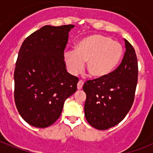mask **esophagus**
Wrapping results in <instances>:
<instances>
[{
	"mask_svg": "<svg viewBox=\"0 0 153 153\" xmlns=\"http://www.w3.org/2000/svg\"><path fill=\"white\" fill-rule=\"evenodd\" d=\"M83 81L82 80H79V82H78V84H77V88H78V90H80V89H82V86H83Z\"/></svg>",
	"mask_w": 153,
	"mask_h": 153,
	"instance_id": "34e87169",
	"label": "esophagus"
}]
</instances>
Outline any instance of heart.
Listing matches in <instances>:
<instances>
[{
  "instance_id": "b5f03b06",
  "label": "heart",
  "mask_w": 153,
  "mask_h": 153,
  "mask_svg": "<svg viewBox=\"0 0 153 153\" xmlns=\"http://www.w3.org/2000/svg\"><path fill=\"white\" fill-rule=\"evenodd\" d=\"M123 55V48L109 36L94 34L84 37L74 51L64 53L65 63L70 73L78 74L86 62V71L93 78L101 79L115 70Z\"/></svg>"
}]
</instances>
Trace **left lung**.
Returning a JSON list of instances; mask_svg holds the SVG:
<instances>
[{
    "instance_id": "left-lung-1",
    "label": "left lung",
    "mask_w": 153,
    "mask_h": 153,
    "mask_svg": "<svg viewBox=\"0 0 153 153\" xmlns=\"http://www.w3.org/2000/svg\"><path fill=\"white\" fill-rule=\"evenodd\" d=\"M126 51L121 64L109 75L87 80L84 105L86 121L92 127L105 130L120 123L133 105L138 79L135 50L125 39Z\"/></svg>"
}]
</instances>
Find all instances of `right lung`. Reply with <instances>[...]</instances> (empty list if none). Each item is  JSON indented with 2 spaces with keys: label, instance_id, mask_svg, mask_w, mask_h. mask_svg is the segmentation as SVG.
I'll return each mask as SVG.
<instances>
[{
  "label": "right lung",
  "instance_id": "1",
  "mask_svg": "<svg viewBox=\"0 0 153 153\" xmlns=\"http://www.w3.org/2000/svg\"><path fill=\"white\" fill-rule=\"evenodd\" d=\"M74 25H46L26 38L14 71V100L32 126L46 128L61 115L65 100L77 90L79 78L67 72L64 50Z\"/></svg>",
  "mask_w": 153,
  "mask_h": 153
}]
</instances>
